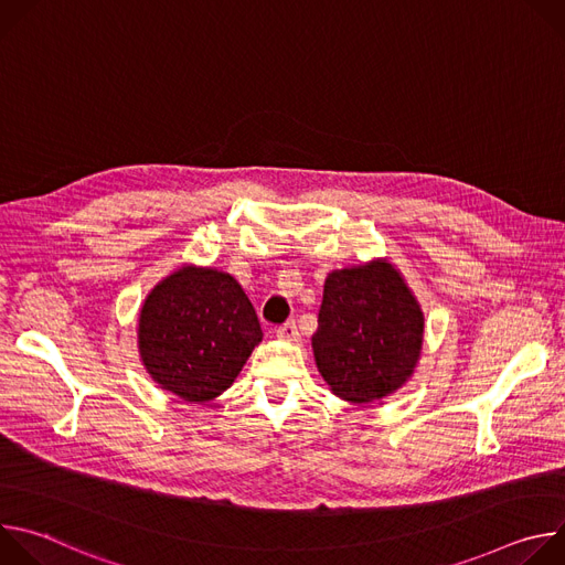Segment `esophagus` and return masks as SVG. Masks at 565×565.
<instances>
[{
	"mask_svg": "<svg viewBox=\"0 0 565 565\" xmlns=\"http://www.w3.org/2000/svg\"><path fill=\"white\" fill-rule=\"evenodd\" d=\"M277 338H279V340H286V342H297V340H299V331H297L295 321H286L284 327H279V329H277Z\"/></svg>",
	"mask_w": 565,
	"mask_h": 565,
	"instance_id": "1",
	"label": "esophagus"
}]
</instances>
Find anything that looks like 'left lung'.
I'll return each mask as SVG.
<instances>
[{
  "instance_id": "left-lung-1",
  "label": "left lung",
  "mask_w": 565,
  "mask_h": 565,
  "mask_svg": "<svg viewBox=\"0 0 565 565\" xmlns=\"http://www.w3.org/2000/svg\"><path fill=\"white\" fill-rule=\"evenodd\" d=\"M425 315L388 259L329 273L312 355L329 388L353 405L393 395L414 375Z\"/></svg>"
}]
</instances>
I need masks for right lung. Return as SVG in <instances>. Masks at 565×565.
<instances>
[{"label":"right lung","mask_w":565,"mask_h":565,"mask_svg":"<svg viewBox=\"0 0 565 565\" xmlns=\"http://www.w3.org/2000/svg\"><path fill=\"white\" fill-rule=\"evenodd\" d=\"M264 340L241 284L218 268L185 264L160 279L138 312V353L149 377L203 405L232 386Z\"/></svg>","instance_id":"obj_1"}]
</instances>
